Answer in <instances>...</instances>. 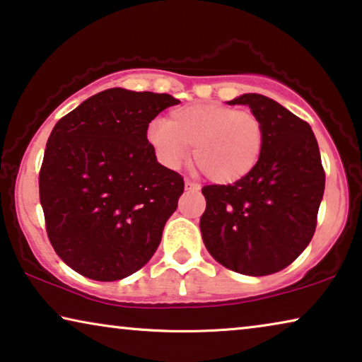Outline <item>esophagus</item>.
Listing matches in <instances>:
<instances>
[{
  "label": "esophagus",
  "instance_id": "34e87169",
  "mask_svg": "<svg viewBox=\"0 0 362 362\" xmlns=\"http://www.w3.org/2000/svg\"><path fill=\"white\" fill-rule=\"evenodd\" d=\"M185 187H187V190H197V188H198L197 183H195V182H192L190 179H187V180H185Z\"/></svg>",
  "mask_w": 362,
  "mask_h": 362
}]
</instances>
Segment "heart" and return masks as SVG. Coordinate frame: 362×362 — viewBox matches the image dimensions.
I'll return each instance as SVG.
<instances>
[{"label":"heart","instance_id":"1","mask_svg":"<svg viewBox=\"0 0 362 362\" xmlns=\"http://www.w3.org/2000/svg\"><path fill=\"white\" fill-rule=\"evenodd\" d=\"M162 164L177 169L190 156L208 179L234 183L251 174L264 147L262 121L251 111L223 105H185L147 129Z\"/></svg>","mask_w":362,"mask_h":362}]
</instances>
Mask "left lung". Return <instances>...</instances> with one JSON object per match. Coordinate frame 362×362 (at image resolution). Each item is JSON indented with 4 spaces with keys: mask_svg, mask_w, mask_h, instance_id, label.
I'll return each mask as SVG.
<instances>
[{
    "mask_svg": "<svg viewBox=\"0 0 362 362\" xmlns=\"http://www.w3.org/2000/svg\"><path fill=\"white\" fill-rule=\"evenodd\" d=\"M230 105H247L262 121V154L244 179L202 188V238L221 266L244 276H269L290 266L312 241L325 169L307 121L257 93Z\"/></svg>",
    "mask_w": 362,
    "mask_h": 362,
    "instance_id": "left-lung-1",
    "label": "left lung"
}]
</instances>
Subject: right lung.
Instances as JSON below:
<instances>
[{"instance_id": "1", "label": "right lung", "mask_w": 362, "mask_h": 362, "mask_svg": "<svg viewBox=\"0 0 362 362\" xmlns=\"http://www.w3.org/2000/svg\"><path fill=\"white\" fill-rule=\"evenodd\" d=\"M179 103L167 93L110 88L54 126L39 197L49 241L75 272L119 281L156 252L185 183L157 162L147 128Z\"/></svg>"}]
</instances>
